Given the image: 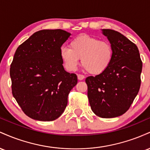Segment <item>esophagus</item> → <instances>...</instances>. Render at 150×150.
Returning a JSON list of instances; mask_svg holds the SVG:
<instances>
[{
	"mask_svg": "<svg viewBox=\"0 0 150 150\" xmlns=\"http://www.w3.org/2000/svg\"><path fill=\"white\" fill-rule=\"evenodd\" d=\"M77 78H78L79 80H84V79H85V76H84V75H80V74H79V75H77Z\"/></svg>",
	"mask_w": 150,
	"mask_h": 150,
	"instance_id": "34e87169",
	"label": "esophagus"
}]
</instances>
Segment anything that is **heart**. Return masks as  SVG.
I'll list each match as a JSON object with an SVG mask.
<instances>
[{
	"mask_svg": "<svg viewBox=\"0 0 150 150\" xmlns=\"http://www.w3.org/2000/svg\"><path fill=\"white\" fill-rule=\"evenodd\" d=\"M114 52L108 41L87 34H81L72 39L69 47L62 46L60 56L68 71H75L81 58L85 70L92 75L104 73L112 63Z\"/></svg>",
	"mask_w": 150,
	"mask_h": 150,
	"instance_id": "b5f03b06",
	"label": "heart"
}]
</instances>
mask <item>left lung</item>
Wrapping results in <instances>:
<instances>
[{"instance_id": "8db88e82", "label": "left lung", "mask_w": 150, "mask_h": 150, "mask_svg": "<svg viewBox=\"0 0 150 150\" xmlns=\"http://www.w3.org/2000/svg\"><path fill=\"white\" fill-rule=\"evenodd\" d=\"M102 33L113 46L114 56L104 73L86 78L87 97L97 116L115 118L128 111L139 92L142 62L137 46L124 35L109 29Z\"/></svg>"}]
</instances>
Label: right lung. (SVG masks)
I'll return each instance as SVG.
<instances>
[{
    "label": "right lung",
    "instance_id": "obj_1",
    "mask_svg": "<svg viewBox=\"0 0 150 150\" xmlns=\"http://www.w3.org/2000/svg\"><path fill=\"white\" fill-rule=\"evenodd\" d=\"M71 35L62 30L38 31L18 46L10 65L12 93L32 119L51 121L68 104L77 77L64 70L60 49Z\"/></svg>",
    "mask_w": 150,
    "mask_h": 150
}]
</instances>
